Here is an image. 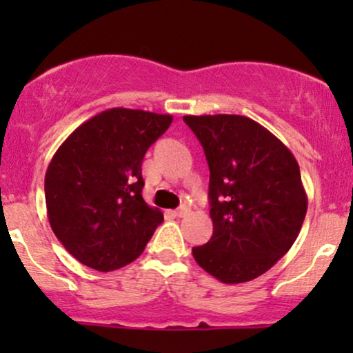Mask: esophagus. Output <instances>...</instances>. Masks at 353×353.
<instances>
[{
  "label": "esophagus",
  "mask_w": 353,
  "mask_h": 353,
  "mask_svg": "<svg viewBox=\"0 0 353 353\" xmlns=\"http://www.w3.org/2000/svg\"><path fill=\"white\" fill-rule=\"evenodd\" d=\"M188 214H189L188 205H181L179 209L174 210V216H177V217H184V216H188Z\"/></svg>",
  "instance_id": "34e87169"
}]
</instances>
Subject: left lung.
I'll return each instance as SVG.
<instances>
[{
  "label": "left lung",
  "instance_id": "obj_1",
  "mask_svg": "<svg viewBox=\"0 0 353 353\" xmlns=\"http://www.w3.org/2000/svg\"><path fill=\"white\" fill-rule=\"evenodd\" d=\"M209 164L212 237L196 262L224 283L259 277L297 239L307 194L294 154L272 132L237 114L184 116Z\"/></svg>",
  "mask_w": 353,
  "mask_h": 353
}]
</instances>
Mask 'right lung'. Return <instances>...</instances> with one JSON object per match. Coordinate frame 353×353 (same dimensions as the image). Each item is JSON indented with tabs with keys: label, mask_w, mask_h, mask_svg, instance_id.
<instances>
[{
	"label": "right lung",
	"mask_w": 353,
	"mask_h": 353,
	"mask_svg": "<svg viewBox=\"0 0 353 353\" xmlns=\"http://www.w3.org/2000/svg\"><path fill=\"white\" fill-rule=\"evenodd\" d=\"M171 123V114L106 109L74 129L52 156L44 177L48 219L81 264L111 272L144 252L164 216L143 199L141 165Z\"/></svg>",
	"instance_id": "right-lung-1"
}]
</instances>
